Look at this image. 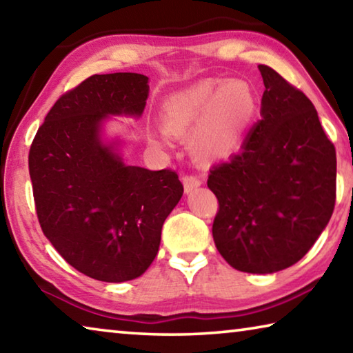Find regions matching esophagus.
I'll use <instances>...</instances> for the list:
<instances>
[{"label": "esophagus", "mask_w": 353, "mask_h": 353, "mask_svg": "<svg viewBox=\"0 0 353 353\" xmlns=\"http://www.w3.org/2000/svg\"><path fill=\"white\" fill-rule=\"evenodd\" d=\"M182 183H183V190L185 193H191V191L201 187V179L198 176H183L182 177Z\"/></svg>", "instance_id": "obj_1"}]
</instances>
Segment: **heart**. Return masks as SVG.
Returning a JSON list of instances; mask_svg holds the SVG:
<instances>
[{
  "label": "heart",
  "instance_id": "heart-1",
  "mask_svg": "<svg viewBox=\"0 0 353 353\" xmlns=\"http://www.w3.org/2000/svg\"><path fill=\"white\" fill-rule=\"evenodd\" d=\"M255 94L248 82L204 79L172 94L160 107L159 121L172 137L191 135V148L204 160L229 155L255 115ZM152 143L157 140L151 139Z\"/></svg>",
  "mask_w": 353,
  "mask_h": 353
}]
</instances>
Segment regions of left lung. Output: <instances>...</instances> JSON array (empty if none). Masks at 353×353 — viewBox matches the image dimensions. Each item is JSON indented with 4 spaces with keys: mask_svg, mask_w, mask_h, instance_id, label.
I'll list each match as a JSON object with an SVG mask.
<instances>
[{
    "mask_svg": "<svg viewBox=\"0 0 353 353\" xmlns=\"http://www.w3.org/2000/svg\"><path fill=\"white\" fill-rule=\"evenodd\" d=\"M261 119L240 152L213 165L207 185L218 198L213 240L243 272L272 274L305 255L332 218L336 151L305 94L268 65Z\"/></svg>",
    "mask_w": 353,
    "mask_h": 353,
    "instance_id": "8db88e82",
    "label": "left lung"
}]
</instances>
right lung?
Returning <instances> with one entry per match:
<instances>
[{
	"label": "right lung",
	"mask_w": 353,
	"mask_h": 353,
	"mask_svg": "<svg viewBox=\"0 0 353 353\" xmlns=\"http://www.w3.org/2000/svg\"><path fill=\"white\" fill-rule=\"evenodd\" d=\"M148 81L139 73L90 76L56 101L29 149L41 230L65 261L101 282H128L148 270L183 194L174 171L126 165L101 139L107 117H141Z\"/></svg>",
	"instance_id": "right-lung-1"
}]
</instances>
